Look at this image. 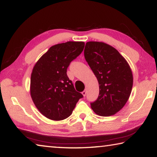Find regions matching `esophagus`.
Listing matches in <instances>:
<instances>
[{"label":"esophagus","mask_w":157,"mask_h":157,"mask_svg":"<svg viewBox=\"0 0 157 157\" xmlns=\"http://www.w3.org/2000/svg\"><path fill=\"white\" fill-rule=\"evenodd\" d=\"M86 93H87V92H86V90H84V91H82V95H84V96H86Z\"/></svg>","instance_id":"esophagus-1"}]
</instances>
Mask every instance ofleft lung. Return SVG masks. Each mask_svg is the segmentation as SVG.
Returning a JSON list of instances; mask_svg holds the SVG:
<instances>
[{
  "instance_id": "8db88e82",
  "label": "left lung",
  "mask_w": 157,
  "mask_h": 157,
  "mask_svg": "<svg viewBox=\"0 0 157 157\" xmlns=\"http://www.w3.org/2000/svg\"><path fill=\"white\" fill-rule=\"evenodd\" d=\"M84 54L99 84L98 97L90 103L92 109L99 116L113 115L126 104L132 91L128 63L118 50L102 42H87Z\"/></svg>"
}]
</instances>
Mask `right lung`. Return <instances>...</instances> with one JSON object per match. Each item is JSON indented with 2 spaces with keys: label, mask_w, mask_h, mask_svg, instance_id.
I'll use <instances>...</instances> for the list:
<instances>
[{
  "label": "right lung",
  "mask_w": 157,
  "mask_h": 157,
  "mask_svg": "<svg viewBox=\"0 0 157 157\" xmlns=\"http://www.w3.org/2000/svg\"><path fill=\"white\" fill-rule=\"evenodd\" d=\"M84 48L82 41H68L50 47L35 66L30 79L34 105L46 118L62 121L71 115L83 95L75 91L67 68Z\"/></svg>",
  "instance_id": "right-lung-1"
}]
</instances>
